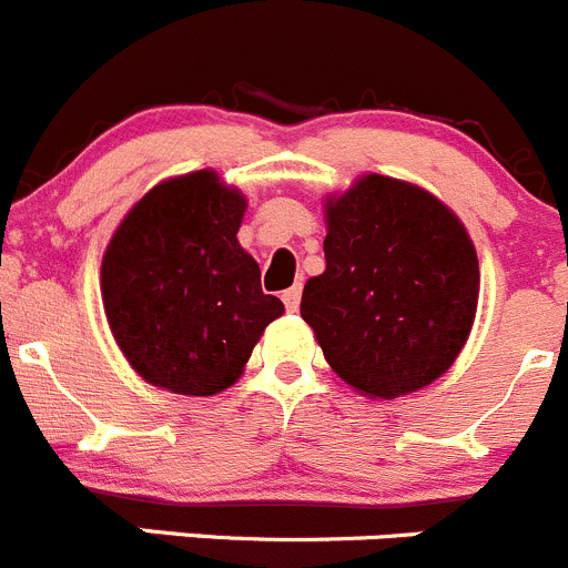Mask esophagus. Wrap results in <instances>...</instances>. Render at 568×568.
Instances as JSON below:
<instances>
[{
	"label": "esophagus",
	"mask_w": 568,
	"mask_h": 568,
	"mask_svg": "<svg viewBox=\"0 0 568 568\" xmlns=\"http://www.w3.org/2000/svg\"><path fill=\"white\" fill-rule=\"evenodd\" d=\"M282 301L286 306V312H297V306H301V284L290 286V290L282 292Z\"/></svg>",
	"instance_id": "obj_1"
}]
</instances>
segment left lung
<instances>
[{
  "label": "left lung",
  "mask_w": 568,
  "mask_h": 568,
  "mask_svg": "<svg viewBox=\"0 0 568 568\" xmlns=\"http://www.w3.org/2000/svg\"><path fill=\"white\" fill-rule=\"evenodd\" d=\"M323 251L301 317L351 389L395 400L453 367L475 323L480 265L450 206L419 184L364 173L325 199Z\"/></svg>",
  "instance_id": "1"
}]
</instances>
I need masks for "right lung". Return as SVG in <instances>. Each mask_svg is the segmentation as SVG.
Listing matches in <instances>:
<instances>
[{
	"label": "right lung",
	"instance_id": "add662e5",
	"mask_svg": "<svg viewBox=\"0 0 568 568\" xmlns=\"http://www.w3.org/2000/svg\"><path fill=\"white\" fill-rule=\"evenodd\" d=\"M245 210V195L206 168L154 184L118 223L101 260V301L145 384L190 397L229 389L284 314L237 240Z\"/></svg>",
	"mask_w": 568,
	"mask_h": 568
}]
</instances>
